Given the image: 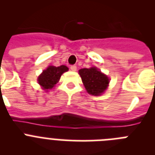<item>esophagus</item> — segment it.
Masks as SVG:
<instances>
[{"instance_id": "obj_1", "label": "esophagus", "mask_w": 155, "mask_h": 155, "mask_svg": "<svg viewBox=\"0 0 155 155\" xmlns=\"http://www.w3.org/2000/svg\"><path fill=\"white\" fill-rule=\"evenodd\" d=\"M71 70L73 71H77V67L75 65H72L71 66Z\"/></svg>"}]
</instances>
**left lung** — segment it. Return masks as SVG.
<instances>
[{
    "label": "left lung",
    "instance_id": "left-lung-1",
    "mask_svg": "<svg viewBox=\"0 0 155 155\" xmlns=\"http://www.w3.org/2000/svg\"><path fill=\"white\" fill-rule=\"evenodd\" d=\"M79 74L86 90L92 95H100L107 88L109 79L96 68L79 70Z\"/></svg>",
    "mask_w": 155,
    "mask_h": 155
}]
</instances>
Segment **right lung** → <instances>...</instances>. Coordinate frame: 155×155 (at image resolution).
<instances>
[{
	"mask_svg": "<svg viewBox=\"0 0 155 155\" xmlns=\"http://www.w3.org/2000/svg\"><path fill=\"white\" fill-rule=\"evenodd\" d=\"M68 71V68L64 65L60 67L50 66L47 69L42 71L38 78V82L43 89L46 90L53 88L57 84L63 73Z\"/></svg>",
	"mask_w": 155,
	"mask_h": 155,
	"instance_id": "obj_1",
	"label": "right lung"
}]
</instances>
